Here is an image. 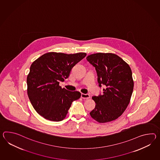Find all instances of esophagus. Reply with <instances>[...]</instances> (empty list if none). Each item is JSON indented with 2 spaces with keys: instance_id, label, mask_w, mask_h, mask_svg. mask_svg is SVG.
I'll return each instance as SVG.
<instances>
[{
  "instance_id": "1",
  "label": "esophagus",
  "mask_w": 160,
  "mask_h": 160,
  "mask_svg": "<svg viewBox=\"0 0 160 160\" xmlns=\"http://www.w3.org/2000/svg\"><path fill=\"white\" fill-rule=\"evenodd\" d=\"M81 98L82 99H89L90 98V96L88 94H84V93H82L81 95Z\"/></svg>"
}]
</instances>
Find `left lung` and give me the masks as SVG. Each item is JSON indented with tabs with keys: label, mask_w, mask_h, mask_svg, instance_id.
<instances>
[{
	"label": "left lung",
	"mask_w": 160,
	"mask_h": 160,
	"mask_svg": "<svg viewBox=\"0 0 160 160\" xmlns=\"http://www.w3.org/2000/svg\"><path fill=\"white\" fill-rule=\"evenodd\" d=\"M95 67L100 87L105 85L103 94L92 96L95 107L89 114L99 123H107L119 117L128 107L134 88L128 64L117 54L97 53L87 57Z\"/></svg>",
	"instance_id": "left-lung-1"
}]
</instances>
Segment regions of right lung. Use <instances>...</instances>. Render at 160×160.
<instances>
[{"instance_id":"1","label":"right lung","mask_w":160,"mask_h":160,"mask_svg":"<svg viewBox=\"0 0 160 160\" xmlns=\"http://www.w3.org/2000/svg\"><path fill=\"white\" fill-rule=\"evenodd\" d=\"M86 55L49 52L32 62L27 77V91L38 114L51 121L65 119L72 102L78 99L81 93L62 88L59 83L69 77L72 68Z\"/></svg>"}]
</instances>
